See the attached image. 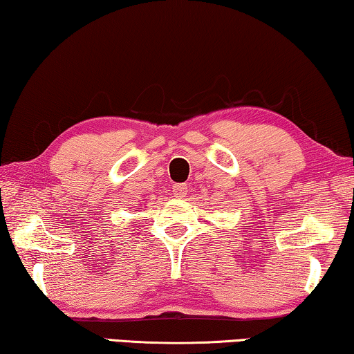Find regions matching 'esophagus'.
I'll list each match as a JSON object with an SVG mask.
<instances>
[{
  "label": "esophagus",
  "instance_id": "1",
  "mask_svg": "<svg viewBox=\"0 0 354 354\" xmlns=\"http://www.w3.org/2000/svg\"><path fill=\"white\" fill-rule=\"evenodd\" d=\"M173 195L176 198H184L187 195V184H175L173 185Z\"/></svg>",
  "mask_w": 354,
  "mask_h": 354
}]
</instances>
